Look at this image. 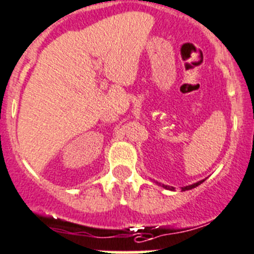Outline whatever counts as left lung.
I'll use <instances>...</instances> for the list:
<instances>
[{
	"mask_svg": "<svg viewBox=\"0 0 254 254\" xmlns=\"http://www.w3.org/2000/svg\"><path fill=\"white\" fill-rule=\"evenodd\" d=\"M203 182H204V181H200V182H198V183L191 184V186H187V187H184V188H182V190H189V189L195 188V187H198L199 184H202ZM163 187H164L165 189H169V190H174V188H173V187H168V186H163Z\"/></svg>",
	"mask_w": 254,
	"mask_h": 254,
	"instance_id": "left-lung-1",
	"label": "left lung"
}]
</instances>
